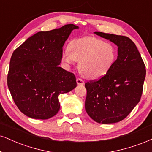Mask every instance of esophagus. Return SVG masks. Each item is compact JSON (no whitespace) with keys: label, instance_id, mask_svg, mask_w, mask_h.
<instances>
[{"label":"esophagus","instance_id":"1","mask_svg":"<svg viewBox=\"0 0 152 152\" xmlns=\"http://www.w3.org/2000/svg\"><path fill=\"white\" fill-rule=\"evenodd\" d=\"M77 85H84L85 82L81 78H77Z\"/></svg>","mask_w":152,"mask_h":152}]
</instances>
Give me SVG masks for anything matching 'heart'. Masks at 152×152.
Masks as SVG:
<instances>
[{
    "mask_svg": "<svg viewBox=\"0 0 152 152\" xmlns=\"http://www.w3.org/2000/svg\"><path fill=\"white\" fill-rule=\"evenodd\" d=\"M117 49L110 42L95 37L74 39L68 50L62 53V61L67 65L80 61L79 68L84 75L96 80L106 75L115 63Z\"/></svg>",
    "mask_w": 152,
    "mask_h": 152,
    "instance_id": "1",
    "label": "heart"
}]
</instances>
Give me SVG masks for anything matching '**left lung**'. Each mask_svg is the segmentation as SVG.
I'll return each mask as SVG.
<instances>
[{
  "label": "left lung",
  "mask_w": 152,
  "mask_h": 152,
  "mask_svg": "<svg viewBox=\"0 0 152 152\" xmlns=\"http://www.w3.org/2000/svg\"><path fill=\"white\" fill-rule=\"evenodd\" d=\"M94 33L117 45L118 58L106 75L85 84L86 111L97 123H118L125 118L140 101L145 65L130 38L99 31Z\"/></svg>",
  "instance_id": "1"
}]
</instances>
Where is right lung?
Masks as SVG:
<instances>
[{"mask_svg":"<svg viewBox=\"0 0 152 152\" xmlns=\"http://www.w3.org/2000/svg\"><path fill=\"white\" fill-rule=\"evenodd\" d=\"M78 26L39 31L28 38L12 53L7 74V87L22 113L46 120L58 112V96L76 87L73 73L59 67L63 46Z\"/></svg>","mask_w":152,"mask_h":152,"instance_id":"obj_1","label":"right lung"}]
</instances>
